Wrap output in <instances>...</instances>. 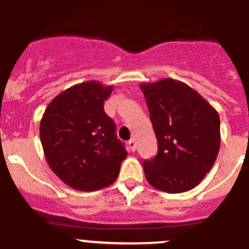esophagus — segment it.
<instances>
[{"label": "esophagus", "instance_id": "obj_1", "mask_svg": "<svg viewBox=\"0 0 249 249\" xmlns=\"http://www.w3.org/2000/svg\"><path fill=\"white\" fill-rule=\"evenodd\" d=\"M127 144H129V148L131 149L132 152L136 151V142H135V140H134V139L130 140V141L127 142Z\"/></svg>", "mask_w": 249, "mask_h": 249}]
</instances>
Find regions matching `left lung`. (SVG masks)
<instances>
[{"label":"left lung","mask_w":249,"mask_h":249,"mask_svg":"<svg viewBox=\"0 0 249 249\" xmlns=\"http://www.w3.org/2000/svg\"><path fill=\"white\" fill-rule=\"evenodd\" d=\"M140 88L158 143L156 157L143 161L147 181L168 194L194 189L218 157V112L194 89L174 79Z\"/></svg>","instance_id":"8db88e82"}]
</instances>
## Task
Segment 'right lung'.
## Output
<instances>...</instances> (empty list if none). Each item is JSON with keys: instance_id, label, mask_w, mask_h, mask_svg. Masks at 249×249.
<instances>
[{"instance_id": "1", "label": "right lung", "mask_w": 249, "mask_h": 249, "mask_svg": "<svg viewBox=\"0 0 249 249\" xmlns=\"http://www.w3.org/2000/svg\"><path fill=\"white\" fill-rule=\"evenodd\" d=\"M113 86L91 80L67 89L53 98L40 123V139L53 173L80 191L112 185L127 152L106 114L105 101Z\"/></svg>"}]
</instances>
